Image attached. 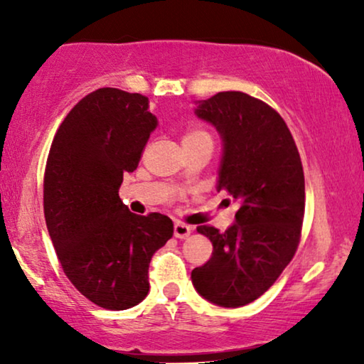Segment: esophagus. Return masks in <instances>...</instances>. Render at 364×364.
Returning a JSON list of instances; mask_svg holds the SVG:
<instances>
[{
	"mask_svg": "<svg viewBox=\"0 0 364 364\" xmlns=\"http://www.w3.org/2000/svg\"><path fill=\"white\" fill-rule=\"evenodd\" d=\"M191 232H192V228L182 222H176V225H173V235H176L177 238H181V240H183V238H187L188 235H191Z\"/></svg>",
	"mask_w": 364,
	"mask_h": 364,
	"instance_id": "esophagus-1",
	"label": "esophagus"
}]
</instances>
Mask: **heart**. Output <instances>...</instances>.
<instances>
[{
	"label": "heart",
	"mask_w": 364,
	"mask_h": 364,
	"mask_svg": "<svg viewBox=\"0 0 364 364\" xmlns=\"http://www.w3.org/2000/svg\"><path fill=\"white\" fill-rule=\"evenodd\" d=\"M197 141H212L210 132H208L207 129H203L202 126H191L186 132H183L182 144L197 142Z\"/></svg>",
	"instance_id": "1"
}]
</instances>
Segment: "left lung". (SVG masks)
<instances>
[{
  "label": "left lung",
  "mask_w": 364,
  "mask_h": 364,
  "mask_svg": "<svg viewBox=\"0 0 364 364\" xmlns=\"http://www.w3.org/2000/svg\"><path fill=\"white\" fill-rule=\"evenodd\" d=\"M196 114L215 126L223 141L218 191L240 203L225 232L197 227L213 252L192 270L205 300L237 308L262 296L295 255L305 215L300 154L280 114L240 91L200 101Z\"/></svg>",
  "instance_id": "8db88e82"
}]
</instances>
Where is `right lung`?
Segmentation results:
<instances>
[{
    "mask_svg": "<svg viewBox=\"0 0 364 364\" xmlns=\"http://www.w3.org/2000/svg\"><path fill=\"white\" fill-rule=\"evenodd\" d=\"M157 119L137 92L101 87L74 106L44 171V218L69 282L94 305L127 310L149 293V263L172 237L162 213L136 215L119 198Z\"/></svg>",
    "mask_w": 364,
    "mask_h": 364,
    "instance_id": "add662e5",
    "label": "right lung"
}]
</instances>
